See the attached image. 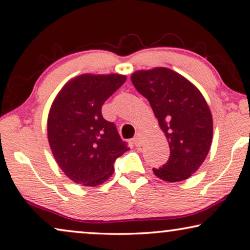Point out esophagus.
I'll use <instances>...</instances> for the list:
<instances>
[{"label":"esophagus","mask_w":250,"mask_h":250,"mask_svg":"<svg viewBox=\"0 0 250 250\" xmlns=\"http://www.w3.org/2000/svg\"><path fill=\"white\" fill-rule=\"evenodd\" d=\"M144 134H142L141 132H138L137 134H136V137L133 138V145L134 146H140L142 144H144Z\"/></svg>","instance_id":"34e87169"}]
</instances>
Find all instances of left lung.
Masks as SVG:
<instances>
[{
	"label": "left lung",
	"instance_id": "8db88e82",
	"mask_svg": "<svg viewBox=\"0 0 250 250\" xmlns=\"http://www.w3.org/2000/svg\"><path fill=\"white\" fill-rule=\"evenodd\" d=\"M131 81L148 99L169 142L167 164L153 168V173L169 182L188 179L203 165L212 140L211 112L203 94L187 79L167 68L137 71Z\"/></svg>",
	"mask_w": 250,
	"mask_h": 250
}]
</instances>
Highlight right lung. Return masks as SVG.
<instances>
[{
    "label": "right lung",
    "instance_id": "right-lung-1",
    "mask_svg": "<svg viewBox=\"0 0 250 250\" xmlns=\"http://www.w3.org/2000/svg\"><path fill=\"white\" fill-rule=\"evenodd\" d=\"M125 79L120 74L79 75L63 86L51 105L47 139L59 167L75 184H104L112 176L114 161L129 150L116 125L101 113Z\"/></svg>",
    "mask_w": 250,
    "mask_h": 250
}]
</instances>
